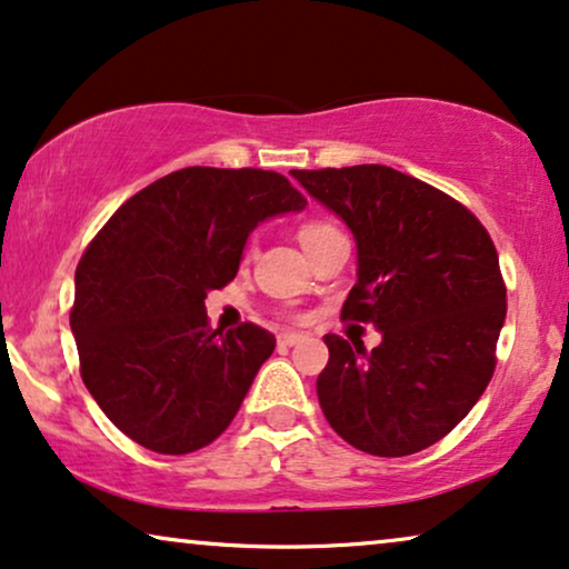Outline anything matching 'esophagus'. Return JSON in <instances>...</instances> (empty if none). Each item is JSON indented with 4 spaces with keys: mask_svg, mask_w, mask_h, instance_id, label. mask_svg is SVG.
Listing matches in <instances>:
<instances>
[{
    "mask_svg": "<svg viewBox=\"0 0 569 569\" xmlns=\"http://www.w3.org/2000/svg\"><path fill=\"white\" fill-rule=\"evenodd\" d=\"M277 339H279V345H287V348H292V345L302 342L306 335H302V331H282V335H279Z\"/></svg>",
    "mask_w": 569,
    "mask_h": 569,
    "instance_id": "obj_1",
    "label": "esophagus"
}]
</instances>
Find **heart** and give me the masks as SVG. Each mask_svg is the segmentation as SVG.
I'll return each mask as SVG.
<instances>
[{
    "instance_id": "obj_1",
    "label": "heart",
    "mask_w": 569,
    "mask_h": 569,
    "mask_svg": "<svg viewBox=\"0 0 569 569\" xmlns=\"http://www.w3.org/2000/svg\"><path fill=\"white\" fill-rule=\"evenodd\" d=\"M331 232H337V227H331L329 221H321V219H311V221H306V224L300 227V242H302V248H311L313 242H319L321 238H327V234H331Z\"/></svg>"
}]
</instances>
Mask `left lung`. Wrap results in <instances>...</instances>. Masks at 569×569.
I'll return each mask as SVG.
<instances>
[{
	"label": "left lung",
	"instance_id": "left-lung-1",
	"mask_svg": "<svg viewBox=\"0 0 569 569\" xmlns=\"http://www.w3.org/2000/svg\"><path fill=\"white\" fill-rule=\"evenodd\" d=\"M306 193L348 224L358 282L342 319L381 342L327 335L316 392L329 426L360 452L405 457L437 445L481 400L507 316L497 248L441 190L381 164L292 169Z\"/></svg>",
	"mask_w": 569,
	"mask_h": 569
}]
</instances>
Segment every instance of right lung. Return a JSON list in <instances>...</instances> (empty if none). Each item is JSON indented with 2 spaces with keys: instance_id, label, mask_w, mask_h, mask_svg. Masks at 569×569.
Segmentation results:
<instances>
[{
  "instance_id": "obj_1",
  "label": "right lung",
  "mask_w": 569,
  "mask_h": 569,
  "mask_svg": "<svg viewBox=\"0 0 569 569\" xmlns=\"http://www.w3.org/2000/svg\"><path fill=\"white\" fill-rule=\"evenodd\" d=\"M306 203L267 169L188 167L96 234L76 269L70 329L88 392L124 437L188 455L232 423L277 339L256 323L211 331L203 300L232 282L261 221Z\"/></svg>"
}]
</instances>
